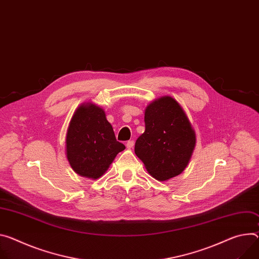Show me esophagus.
Returning <instances> with one entry per match:
<instances>
[{
    "label": "esophagus",
    "mask_w": 259,
    "mask_h": 259,
    "mask_svg": "<svg viewBox=\"0 0 259 259\" xmlns=\"http://www.w3.org/2000/svg\"><path fill=\"white\" fill-rule=\"evenodd\" d=\"M133 146H134V140H128L127 144H126V147L128 149H131V148H133Z\"/></svg>",
    "instance_id": "1"
}]
</instances>
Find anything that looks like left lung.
Listing matches in <instances>:
<instances>
[{
  "label": "left lung",
  "instance_id": "8db88e82",
  "mask_svg": "<svg viewBox=\"0 0 259 259\" xmlns=\"http://www.w3.org/2000/svg\"><path fill=\"white\" fill-rule=\"evenodd\" d=\"M145 123L134 152L149 174L158 181L182 174L196 144L195 131L182 106L169 96L161 97L146 108Z\"/></svg>",
  "mask_w": 259,
  "mask_h": 259
}]
</instances>
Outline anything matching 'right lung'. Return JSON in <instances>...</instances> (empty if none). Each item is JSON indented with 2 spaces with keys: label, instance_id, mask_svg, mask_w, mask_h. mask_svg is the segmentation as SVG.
Listing matches in <instances>:
<instances>
[{
  "label": "right lung",
  "instance_id": "1",
  "mask_svg": "<svg viewBox=\"0 0 259 259\" xmlns=\"http://www.w3.org/2000/svg\"><path fill=\"white\" fill-rule=\"evenodd\" d=\"M124 150L125 146L116 142L101 107L87 103L76 109L67 130L66 154L70 166L77 175L99 179Z\"/></svg>",
  "mask_w": 259,
  "mask_h": 259
}]
</instances>
